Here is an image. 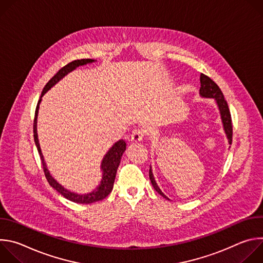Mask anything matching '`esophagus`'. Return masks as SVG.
Masks as SVG:
<instances>
[{"label":"esophagus","mask_w":263,"mask_h":263,"mask_svg":"<svg viewBox=\"0 0 263 263\" xmlns=\"http://www.w3.org/2000/svg\"><path fill=\"white\" fill-rule=\"evenodd\" d=\"M144 137V133L142 130H139V129H136L132 132L131 134V141L134 143V142H139L142 140V138Z\"/></svg>","instance_id":"34e87169"}]
</instances>
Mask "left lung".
<instances>
[{
	"label": "left lung",
	"mask_w": 263,
	"mask_h": 263,
	"mask_svg": "<svg viewBox=\"0 0 263 263\" xmlns=\"http://www.w3.org/2000/svg\"><path fill=\"white\" fill-rule=\"evenodd\" d=\"M200 82H201V87H200V97L205 98V99H212L214 100L217 109L219 111V116H220V121L222 124V129L224 132V135H226L229 144L232 143V122H231V115L229 111V107L227 104V101L224 100L223 95L219 87L209 78L206 74L201 73L200 76ZM148 177L149 180H151V183L154 187V190L162 196L164 199L170 200L159 189V186L157 185L153 172H152V166H149L148 171Z\"/></svg>",
	"instance_id": "obj_1"
}]
</instances>
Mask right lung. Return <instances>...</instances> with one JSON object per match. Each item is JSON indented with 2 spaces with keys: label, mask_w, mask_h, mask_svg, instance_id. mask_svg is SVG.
<instances>
[{
  "label": "right lung",
  "mask_w": 263,
  "mask_h": 263,
  "mask_svg": "<svg viewBox=\"0 0 263 263\" xmlns=\"http://www.w3.org/2000/svg\"><path fill=\"white\" fill-rule=\"evenodd\" d=\"M97 60L95 59H81V60H74L68 64H66L65 66H63L61 69L58 70V72L55 74V76L46 84V86L43 89L42 96L40 98L39 103H37L36 106V110H35V118H34V123H33V132H34V141L36 144L37 149H39V153L43 162V166H44V172L46 175V178L49 182V184L53 187V189L59 193L61 196H63L65 199H67L68 201H71L73 203H78V204H91L95 202H99L102 201L103 199H105L111 192L112 189H114V183L116 180V176H117V171L118 167L121 163V159L122 156L124 154V152L126 151V142L121 139L119 141H117L114 145H112L109 151L105 154V156L103 157V160L101 162V172H102V179L99 183V185L96 187V189L87 194H78L71 192L67 189H65L64 186H62L60 183H58L50 174V171L48 170L47 163L45 161L44 155L42 153V148H41V144H40V140H39V135H37V117H39V110H40V105L42 103V99L45 96V93L47 91H49L54 85H56L61 79H63L67 73L71 72L72 70L76 69L79 66L82 65H86L92 62H96Z\"/></svg>",
  "instance_id": "right-lung-1"
}]
</instances>
